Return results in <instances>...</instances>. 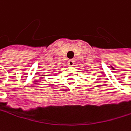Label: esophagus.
Here are the masks:
<instances>
[{
    "label": "esophagus",
    "instance_id": "esophagus-1",
    "mask_svg": "<svg viewBox=\"0 0 131 131\" xmlns=\"http://www.w3.org/2000/svg\"><path fill=\"white\" fill-rule=\"evenodd\" d=\"M74 60H73V59H70V60H69L68 61V62H67V64H68V65L69 66H73L74 64Z\"/></svg>",
    "mask_w": 131,
    "mask_h": 131
}]
</instances>
